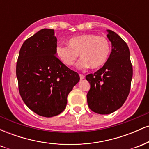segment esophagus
<instances>
[{
    "mask_svg": "<svg viewBox=\"0 0 149 149\" xmlns=\"http://www.w3.org/2000/svg\"><path fill=\"white\" fill-rule=\"evenodd\" d=\"M79 76H80V80H83V79H84V78H85V76H84V75L80 74Z\"/></svg>",
    "mask_w": 149,
    "mask_h": 149,
    "instance_id": "1",
    "label": "esophagus"
}]
</instances>
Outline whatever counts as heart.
Here are the masks:
<instances>
[{
    "label": "heart",
    "instance_id": "1",
    "mask_svg": "<svg viewBox=\"0 0 149 149\" xmlns=\"http://www.w3.org/2000/svg\"><path fill=\"white\" fill-rule=\"evenodd\" d=\"M68 45L59 44L56 54L63 64L70 66L78 57L81 59L77 64L78 69L90 66L97 69L104 64L110 54L111 47L107 38L94 33H83L69 39Z\"/></svg>",
    "mask_w": 149,
    "mask_h": 149
}]
</instances>
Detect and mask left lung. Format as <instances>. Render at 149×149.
<instances>
[{"mask_svg":"<svg viewBox=\"0 0 149 149\" xmlns=\"http://www.w3.org/2000/svg\"><path fill=\"white\" fill-rule=\"evenodd\" d=\"M112 49L103 67L86 76L90 89L87 95L89 108L99 114H110L125 102L130 90L132 66L129 47L120 37L107 30Z\"/></svg>","mask_w":149,"mask_h":149,"instance_id":"1","label":"left lung"}]
</instances>
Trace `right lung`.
<instances>
[{"mask_svg":"<svg viewBox=\"0 0 149 149\" xmlns=\"http://www.w3.org/2000/svg\"><path fill=\"white\" fill-rule=\"evenodd\" d=\"M57 42L54 29L40 30L22 45L16 66L24 102L38 115L47 118L64 110L68 95L80 80L78 73L58 59Z\"/></svg>","mask_w":149,"mask_h":149,"instance_id":"obj_1","label":"right lung"}]
</instances>
